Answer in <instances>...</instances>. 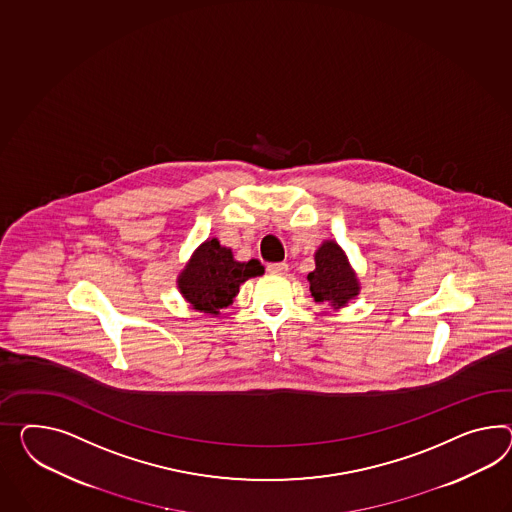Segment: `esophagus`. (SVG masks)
Segmentation results:
<instances>
[{
    "mask_svg": "<svg viewBox=\"0 0 512 512\" xmlns=\"http://www.w3.org/2000/svg\"><path fill=\"white\" fill-rule=\"evenodd\" d=\"M267 271H269L271 275H286V273H288V263H269V265H267Z\"/></svg>",
    "mask_w": 512,
    "mask_h": 512,
    "instance_id": "1",
    "label": "esophagus"
}]
</instances>
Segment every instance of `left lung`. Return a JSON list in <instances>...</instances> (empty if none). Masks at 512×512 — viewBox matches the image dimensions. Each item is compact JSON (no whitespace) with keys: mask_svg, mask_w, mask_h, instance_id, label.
<instances>
[{"mask_svg":"<svg viewBox=\"0 0 512 512\" xmlns=\"http://www.w3.org/2000/svg\"><path fill=\"white\" fill-rule=\"evenodd\" d=\"M315 302H328L334 308L345 306L358 295V280L349 267L343 250L327 241L315 252V271L308 275Z\"/></svg>","mask_w":512,"mask_h":512,"instance_id":"obj_1","label":"left lung"}]
</instances>
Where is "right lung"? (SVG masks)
<instances>
[{"instance_id": "1", "label": "right lung", "mask_w": 512, "mask_h": 512, "mask_svg": "<svg viewBox=\"0 0 512 512\" xmlns=\"http://www.w3.org/2000/svg\"><path fill=\"white\" fill-rule=\"evenodd\" d=\"M263 275L258 260L239 263L232 250L221 247L217 239L206 241L191 258L178 280V288L187 301L204 314H219L232 304L239 286L252 276Z\"/></svg>"}]
</instances>
